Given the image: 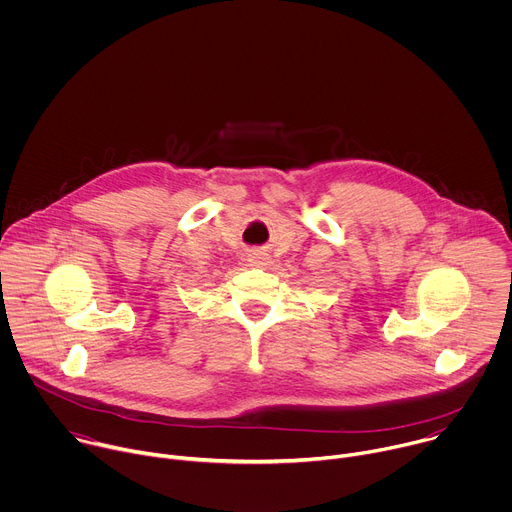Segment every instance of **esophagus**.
<instances>
[{"label": "esophagus", "instance_id": "34e87169", "mask_svg": "<svg viewBox=\"0 0 512 512\" xmlns=\"http://www.w3.org/2000/svg\"><path fill=\"white\" fill-rule=\"evenodd\" d=\"M249 263H251L253 267H265V265L271 263V257H269L267 253H263V251H253V253L249 255Z\"/></svg>", "mask_w": 512, "mask_h": 512}]
</instances>
